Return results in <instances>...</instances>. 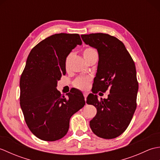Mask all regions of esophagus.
<instances>
[{
  "label": "esophagus",
  "mask_w": 160,
  "mask_h": 160,
  "mask_svg": "<svg viewBox=\"0 0 160 160\" xmlns=\"http://www.w3.org/2000/svg\"><path fill=\"white\" fill-rule=\"evenodd\" d=\"M83 95H84V100L87 101V98L88 94H87V93H83Z\"/></svg>",
  "instance_id": "esophagus-1"
}]
</instances>
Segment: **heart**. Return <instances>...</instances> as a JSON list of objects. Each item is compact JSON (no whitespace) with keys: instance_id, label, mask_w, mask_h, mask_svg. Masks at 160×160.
<instances>
[{"instance_id":"1","label":"heart","mask_w":160,"mask_h":160,"mask_svg":"<svg viewBox=\"0 0 160 160\" xmlns=\"http://www.w3.org/2000/svg\"><path fill=\"white\" fill-rule=\"evenodd\" d=\"M83 56L84 59L86 60L87 62L91 59H93V58H96L98 56V53L97 50L91 47H87L86 48H84L83 50ZM71 56L72 54L69 53L66 56L65 60H64V67L67 69L69 65V62L71 58ZM90 82V78L87 77H79L77 78L76 80L73 81V86L76 87L77 89H79L81 90H85L87 89L89 85Z\"/></svg>"}]
</instances>
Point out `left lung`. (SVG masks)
I'll return each mask as SVG.
<instances>
[{"instance_id": "8db88e82", "label": "left lung", "mask_w": 160, "mask_h": 160, "mask_svg": "<svg viewBox=\"0 0 160 160\" xmlns=\"http://www.w3.org/2000/svg\"><path fill=\"white\" fill-rule=\"evenodd\" d=\"M81 38L99 55L93 93L87 98V103L97 109L90 127L98 137L113 139L127 128L137 107L138 82L134 61L123 42L113 36L96 33ZM108 89V99L98 100L95 94Z\"/></svg>"}]
</instances>
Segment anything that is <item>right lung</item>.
I'll use <instances>...</instances> for the list:
<instances>
[{
    "label": "right lung",
    "instance_id": "add662e5",
    "mask_svg": "<svg viewBox=\"0 0 160 160\" xmlns=\"http://www.w3.org/2000/svg\"><path fill=\"white\" fill-rule=\"evenodd\" d=\"M82 40L78 33H56L30 52L20 80V104L29 130L40 140L56 141L67 134L71 117L82 108L84 98L73 89L67 98L56 89L66 73L64 60Z\"/></svg>",
    "mask_w": 160,
    "mask_h": 160
}]
</instances>
